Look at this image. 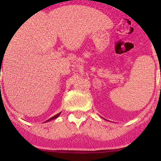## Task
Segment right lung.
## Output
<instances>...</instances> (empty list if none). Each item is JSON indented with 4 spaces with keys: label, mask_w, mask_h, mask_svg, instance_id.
Wrapping results in <instances>:
<instances>
[{
    "label": "right lung",
    "mask_w": 161,
    "mask_h": 161,
    "mask_svg": "<svg viewBox=\"0 0 161 161\" xmlns=\"http://www.w3.org/2000/svg\"><path fill=\"white\" fill-rule=\"evenodd\" d=\"M60 114V113H59V114H55V116H53V117L52 118H51V119H48V120H47L48 122V121H51V120H53V119H56V118H58L59 117V115Z\"/></svg>",
    "instance_id": "right-lung-1"
}]
</instances>
